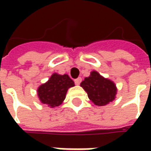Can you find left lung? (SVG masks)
Returning a JSON list of instances; mask_svg holds the SVG:
<instances>
[{
    "instance_id": "8db88e82",
    "label": "left lung",
    "mask_w": 151,
    "mask_h": 151,
    "mask_svg": "<svg viewBox=\"0 0 151 151\" xmlns=\"http://www.w3.org/2000/svg\"><path fill=\"white\" fill-rule=\"evenodd\" d=\"M73 86L74 82L69 75L54 73L46 83L39 87L38 95L43 104L55 108L62 104L68 89Z\"/></svg>"
}]
</instances>
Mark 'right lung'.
<instances>
[{
  "mask_svg": "<svg viewBox=\"0 0 151 151\" xmlns=\"http://www.w3.org/2000/svg\"><path fill=\"white\" fill-rule=\"evenodd\" d=\"M81 86L87 93L89 99L99 106H104L112 101L116 94V88L113 82L104 78L95 71L82 81Z\"/></svg>",
  "mask_w": 151,
  "mask_h": 151,
  "instance_id": "right-lung-1",
  "label": "right lung"
}]
</instances>
